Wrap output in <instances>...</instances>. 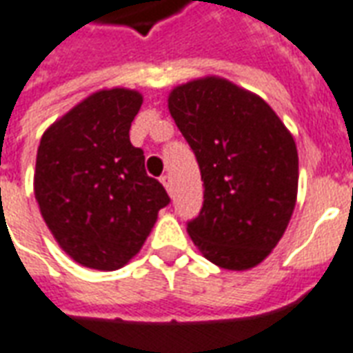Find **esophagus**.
Masks as SVG:
<instances>
[{
    "label": "esophagus",
    "mask_w": 353,
    "mask_h": 353,
    "mask_svg": "<svg viewBox=\"0 0 353 353\" xmlns=\"http://www.w3.org/2000/svg\"><path fill=\"white\" fill-rule=\"evenodd\" d=\"M159 180H161V184H163V188H165L167 192L171 194V176H169V174H163Z\"/></svg>",
    "instance_id": "34e87169"
}]
</instances>
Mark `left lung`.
<instances>
[{
	"instance_id": "1",
	"label": "left lung",
	"mask_w": 353,
	"mask_h": 353,
	"mask_svg": "<svg viewBox=\"0 0 353 353\" xmlns=\"http://www.w3.org/2000/svg\"><path fill=\"white\" fill-rule=\"evenodd\" d=\"M167 107L205 182L188 233L218 267L254 269L279 244L297 203L292 131L258 94L216 74L174 86Z\"/></svg>"
}]
</instances>
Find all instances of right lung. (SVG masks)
<instances>
[{"label": "right lung", "instance_id": "1", "mask_svg": "<svg viewBox=\"0 0 353 353\" xmlns=\"http://www.w3.org/2000/svg\"><path fill=\"white\" fill-rule=\"evenodd\" d=\"M143 94L101 88L41 137L33 194L61 250L82 267L117 271L137 256L169 195L130 141Z\"/></svg>", "mask_w": 353, "mask_h": 353}]
</instances>
